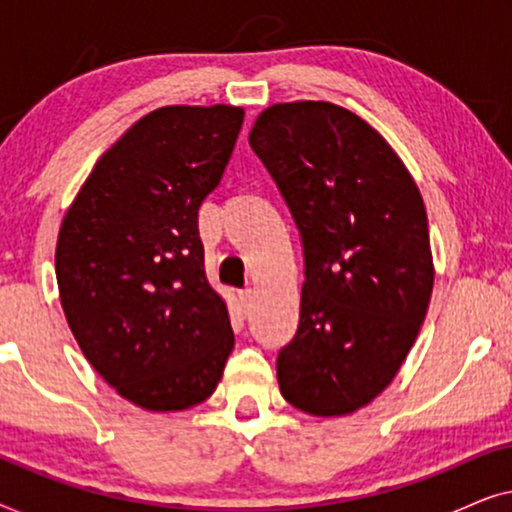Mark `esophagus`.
Returning <instances> with one entry per match:
<instances>
[{"mask_svg":"<svg viewBox=\"0 0 512 512\" xmlns=\"http://www.w3.org/2000/svg\"><path fill=\"white\" fill-rule=\"evenodd\" d=\"M237 298H240V305L244 307V310H249L251 303H254V291H251V289L237 291Z\"/></svg>","mask_w":512,"mask_h":512,"instance_id":"esophagus-1","label":"esophagus"}]
</instances>
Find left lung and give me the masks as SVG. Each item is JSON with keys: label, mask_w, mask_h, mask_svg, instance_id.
<instances>
[{"label": "left lung", "mask_w": 512, "mask_h": 512, "mask_svg": "<svg viewBox=\"0 0 512 512\" xmlns=\"http://www.w3.org/2000/svg\"><path fill=\"white\" fill-rule=\"evenodd\" d=\"M249 144L303 244L300 319L277 354L279 389L310 415H347L394 380L426 317L422 195L380 132L338 104H275Z\"/></svg>", "instance_id": "left-lung-1"}]
</instances>
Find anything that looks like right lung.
<instances>
[{"label":"right lung","mask_w":512,"mask_h":512,"mask_svg":"<svg viewBox=\"0 0 512 512\" xmlns=\"http://www.w3.org/2000/svg\"><path fill=\"white\" fill-rule=\"evenodd\" d=\"M244 111L163 107L97 160L55 249L65 317L81 352L146 410H184L219 384L235 347L205 277L202 200L221 184Z\"/></svg>","instance_id":"obj_1"}]
</instances>
